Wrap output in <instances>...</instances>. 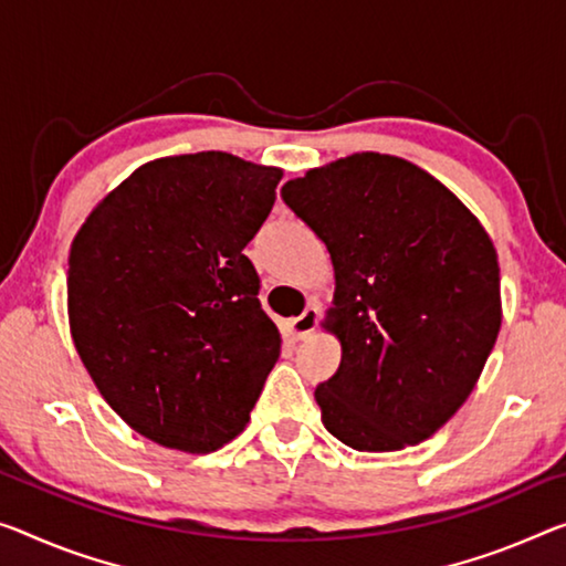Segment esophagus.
Segmentation results:
<instances>
[{
  "label": "esophagus",
  "mask_w": 566,
  "mask_h": 566,
  "mask_svg": "<svg viewBox=\"0 0 566 566\" xmlns=\"http://www.w3.org/2000/svg\"><path fill=\"white\" fill-rule=\"evenodd\" d=\"M318 318H321L318 306H308L301 316L285 321V332H289L295 342H303V338H308L313 332H316Z\"/></svg>",
  "instance_id": "obj_1"
}]
</instances>
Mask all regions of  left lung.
<instances>
[{
  "label": "left lung",
  "mask_w": 566,
  "mask_h": 566,
  "mask_svg": "<svg viewBox=\"0 0 566 566\" xmlns=\"http://www.w3.org/2000/svg\"><path fill=\"white\" fill-rule=\"evenodd\" d=\"M281 195L334 265L321 326L342 364L316 387L321 422L364 453L428 440L473 392L501 332L491 234L440 179L392 154L328 161Z\"/></svg>",
  "instance_id": "1"
}]
</instances>
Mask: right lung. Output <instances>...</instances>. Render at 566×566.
<instances>
[{
    "instance_id": "right-lung-1",
    "label": "right lung",
    "mask_w": 566,
    "mask_h": 566,
    "mask_svg": "<svg viewBox=\"0 0 566 566\" xmlns=\"http://www.w3.org/2000/svg\"><path fill=\"white\" fill-rule=\"evenodd\" d=\"M281 179L283 169L228 151L164 156L75 232V349L113 412L164 448L212 453L238 438L281 356L242 253Z\"/></svg>"
}]
</instances>
